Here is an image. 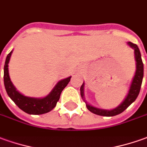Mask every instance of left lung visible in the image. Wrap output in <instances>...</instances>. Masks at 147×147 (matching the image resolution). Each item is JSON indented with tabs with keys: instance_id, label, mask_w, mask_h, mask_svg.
I'll use <instances>...</instances> for the list:
<instances>
[{
	"instance_id": "obj_1",
	"label": "left lung",
	"mask_w": 147,
	"mask_h": 147,
	"mask_svg": "<svg viewBox=\"0 0 147 147\" xmlns=\"http://www.w3.org/2000/svg\"><path fill=\"white\" fill-rule=\"evenodd\" d=\"M128 45L131 48L134 50V56H135V60H136V72L134 75V77L133 79L128 95L126 96V97L124 100L123 102L121 103L119 106H117V108L111 109V110L101 109H98V108L92 106L90 105H88L86 102V100H84V83H83V84L80 87V95H81V97L84 100V101L86 104L87 109L96 115L104 116V117H113V116L120 114L124 110H125L136 100L139 94L142 83V79H143V69H144L143 68V63L142 60L140 51H139V48L138 47V46L134 43H133V42H129Z\"/></svg>"
}]
</instances>
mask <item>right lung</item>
Instances as JSON below:
<instances>
[{
    "instance_id": "right-lung-1",
    "label": "right lung",
    "mask_w": 147,
    "mask_h": 147,
    "mask_svg": "<svg viewBox=\"0 0 147 147\" xmlns=\"http://www.w3.org/2000/svg\"><path fill=\"white\" fill-rule=\"evenodd\" d=\"M12 52L13 51L7 55L5 67H4V84H5V88L7 94L9 95V96L18 106V108H20L26 113L38 115V114L47 113L51 111L55 107L57 102L60 98L62 91L67 85L71 76L58 82V84L50 92V94L43 98H34V97L26 96L21 94L18 91H17L9 78L8 64L10 59Z\"/></svg>"
}]
</instances>
